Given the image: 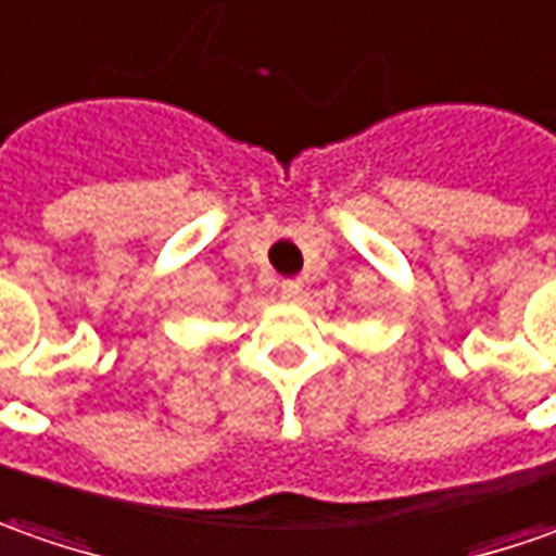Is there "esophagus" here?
Instances as JSON below:
<instances>
[{
	"label": "esophagus",
	"mask_w": 556,
	"mask_h": 556,
	"mask_svg": "<svg viewBox=\"0 0 556 556\" xmlns=\"http://www.w3.org/2000/svg\"><path fill=\"white\" fill-rule=\"evenodd\" d=\"M279 295H282V301H301V295H304V282H301V279H282V282H279Z\"/></svg>",
	"instance_id": "34e87169"
}]
</instances>
